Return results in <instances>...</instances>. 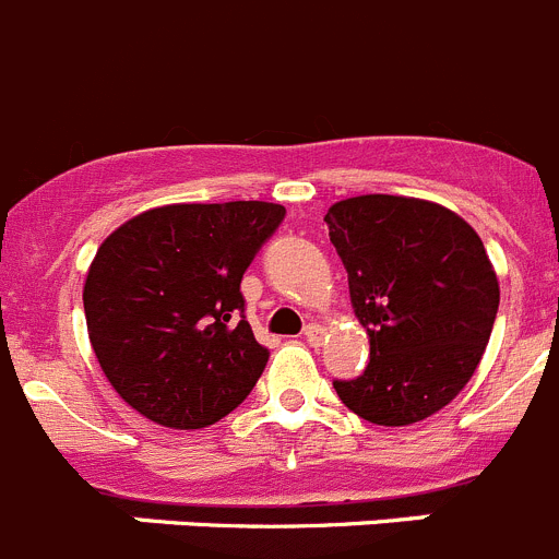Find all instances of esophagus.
<instances>
[{"mask_svg": "<svg viewBox=\"0 0 559 559\" xmlns=\"http://www.w3.org/2000/svg\"><path fill=\"white\" fill-rule=\"evenodd\" d=\"M324 335H326V330L321 324H307L305 326V337L313 343V346H319V343L324 341Z\"/></svg>", "mask_w": 559, "mask_h": 559, "instance_id": "34e87169", "label": "esophagus"}]
</instances>
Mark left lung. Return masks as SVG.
Wrapping results in <instances>:
<instances>
[{"label": "left lung", "instance_id": "8db88e82", "mask_svg": "<svg viewBox=\"0 0 559 559\" xmlns=\"http://www.w3.org/2000/svg\"><path fill=\"white\" fill-rule=\"evenodd\" d=\"M324 222L371 346L337 396L380 427L435 416L474 377L499 310L483 238L443 204L391 193L341 199Z\"/></svg>", "mask_w": 559, "mask_h": 559}]
</instances>
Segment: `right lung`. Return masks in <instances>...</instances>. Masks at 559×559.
Instances as JSON below:
<instances>
[{
	"label": "right lung",
	"instance_id": "right-lung-1",
	"mask_svg": "<svg viewBox=\"0 0 559 559\" xmlns=\"http://www.w3.org/2000/svg\"><path fill=\"white\" fill-rule=\"evenodd\" d=\"M283 204H163L112 229L91 260L82 305L112 391L168 429L233 413L269 352L243 321L240 280L280 227Z\"/></svg>",
	"mask_w": 559,
	"mask_h": 559
}]
</instances>
